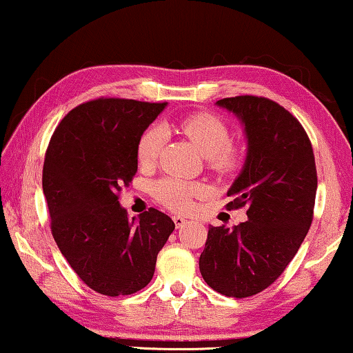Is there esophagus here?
<instances>
[{
    "label": "esophagus",
    "instance_id": "34e87169",
    "mask_svg": "<svg viewBox=\"0 0 353 353\" xmlns=\"http://www.w3.org/2000/svg\"><path fill=\"white\" fill-rule=\"evenodd\" d=\"M172 221H174L176 228H181V226H183V225H185V223H187L185 218H182V216H179V215L172 216Z\"/></svg>",
    "mask_w": 353,
    "mask_h": 353
}]
</instances>
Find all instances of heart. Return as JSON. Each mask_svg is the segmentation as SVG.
<instances>
[{
    "instance_id": "obj_1",
    "label": "heart",
    "mask_w": 353,
    "mask_h": 353,
    "mask_svg": "<svg viewBox=\"0 0 353 353\" xmlns=\"http://www.w3.org/2000/svg\"><path fill=\"white\" fill-rule=\"evenodd\" d=\"M179 128L190 138L199 152L209 159L210 166L221 174L237 170L240 165L239 150L231 146L229 128L220 117L210 113H198L181 119ZM163 141V133L159 127H149L138 141L137 157L139 165H150L159 155ZM205 193L201 183L187 182L177 177H165L154 185L155 198L168 209L176 212H187L193 207V198Z\"/></svg>"
}]
</instances>
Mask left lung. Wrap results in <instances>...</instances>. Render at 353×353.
Returning <instances> with one entry per match:
<instances>
[{"label": "left lung", "mask_w": 353, "mask_h": 353, "mask_svg": "<svg viewBox=\"0 0 353 353\" xmlns=\"http://www.w3.org/2000/svg\"><path fill=\"white\" fill-rule=\"evenodd\" d=\"M247 135V159L228 190V209L247 207L248 220L210 226L199 270L226 297L245 299L275 283L297 254L312 221L317 172L310 138L281 105L265 97L221 99Z\"/></svg>", "instance_id": "obj_1"}]
</instances>
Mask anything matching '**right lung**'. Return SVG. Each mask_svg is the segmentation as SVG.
Returning a JSON list of instances; mask_svg holds the SVG:
<instances>
[{"label": "right lung", "mask_w": 353, "mask_h": 353, "mask_svg": "<svg viewBox=\"0 0 353 353\" xmlns=\"http://www.w3.org/2000/svg\"><path fill=\"white\" fill-rule=\"evenodd\" d=\"M166 103L96 99L56 127L43 161L42 188L52 234L88 288L117 297L150 283L174 221L150 207L128 218L119 192L138 170L137 148Z\"/></svg>", "instance_id": "1"}]
</instances>
